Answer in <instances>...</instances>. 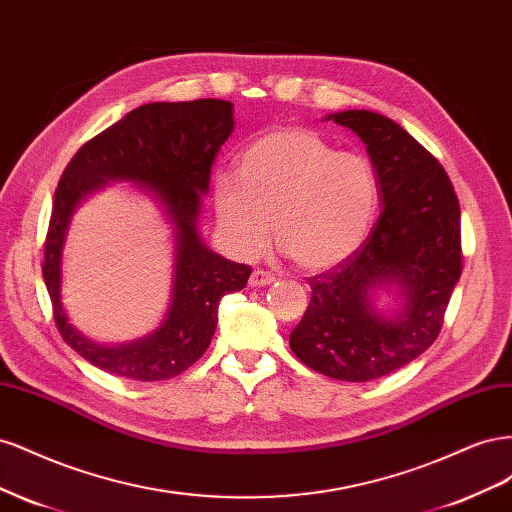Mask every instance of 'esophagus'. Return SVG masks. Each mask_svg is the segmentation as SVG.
Segmentation results:
<instances>
[{
  "label": "esophagus",
  "mask_w": 512,
  "mask_h": 512,
  "mask_svg": "<svg viewBox=\"0 0 512 512\" xmlns=\"http://www.w3.org/2000/svg\"><path fill=\"white\" fill-rule=\"evenodd\" d=\"M275 282V275L273 273H269V271H254L252 275H250V286H254V288H260V286H269V284H273Z\"/></svg>",
  "instance_id": "34e87169"
}]
</instances>
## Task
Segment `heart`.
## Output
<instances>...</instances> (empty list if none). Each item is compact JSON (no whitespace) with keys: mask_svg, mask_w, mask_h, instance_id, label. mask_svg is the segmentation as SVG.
<instances>
[{"mask_svg":"<svg viewBox=\"0 0 512 512\" xmlns=\"http://www.w3.org/2000/svg\"><path fill=\"white\" fill-rule=\"evenodd\" d=\"M213 205L228 245L243 258L271 237L303 271H324L365 241L378 209V179L359 153L337 151L301 126L258 136L237 160V175L213 183Z\"/></svg>","mask_w":512,"mask_h":512,"instance_id":"1","label":"heart"}]
</instances>
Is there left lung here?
Wrapping results in <instances>:
<instances>
[{
    "instance_id": "left-lung-1",
    "label": "left lung",
    "mask_w": 512,
    "mask_h": 512,
    "mask_svg": "<svg viewBox=\"0 0 512 512\" xmlns=\"http://www.w3.org/2000/svg\"><path fill=\"white\" fill-rule=\"evenodd\" d=\"M327 119L365 143L384 207L359 250L309 277L312 299L290 333V348L324 376L367 382L436 342L463 267L461 211L446 170L399 123L371 111ZM391 285L405 307L386 317L373 294Z\"/></svg>"
}]
</instances>
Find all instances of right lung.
Here are the masks:
<instances>
[{
	"label": "right lung",
	"instance_id": "right-lung-1",
	"mask_svg": "<svg viewBox=\"0 0 512 512\" xmlns=\"http://www.w3.org/2000/svg\"><path fill=\"white\" fill-rule=\"evenodd\" d=\"M232 111V102L213 98L143 104L87 141L59 179L44 243V284L64 342L108 374L141 382L179 376L209 348L220 299L250 280V267L209 250L198 232L211 164L235 130ZM108 180H130L156 195L176 226L169 314L151 336L119 347L98 345L76 332L60 305V250L69 218L81 199Z\"/></svg>",
	"mask_w": 512,
	"mask_h": 512
}]
</instances>
